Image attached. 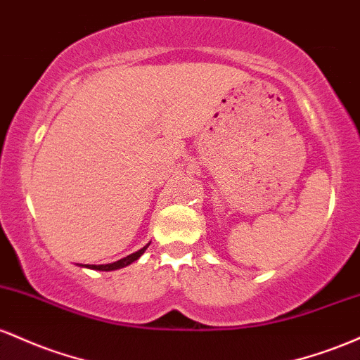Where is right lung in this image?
I'll return each mask as SVG.
<instances>
[{"mask_svg":"<svg viewBox=\"0 0 360 360\" xmlns=\"http://www.w3.org/2000/svg\"><path fill=\"white\" fill-rule=\"evenodd\" d=\"M151 243V241H149ZM149 243L146 246H143L141 250H137V252L131 253V255L120 258V260H115V262H110V264H84L83 267L86 269H93V270H103V272H110V270H117V269H124L127 267V265H131L132 262H136L137 258L143 255L144 252H146V248L149 246Z\"/></svg>","mask_w":360,"mask_h":360,"instance_id":"add662e5","label":"right lung"}]
</instances>
